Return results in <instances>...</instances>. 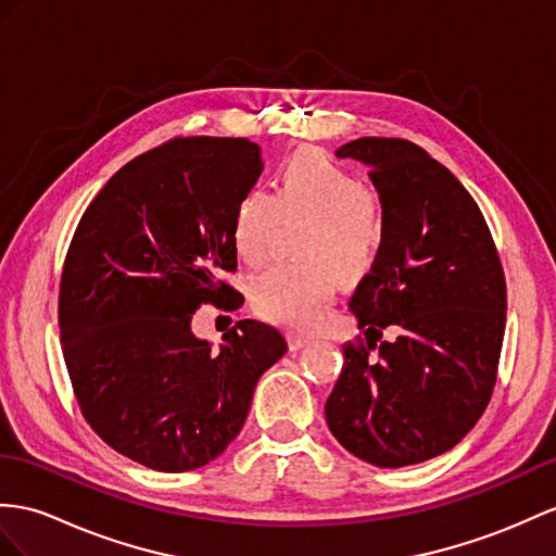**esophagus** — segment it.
I'll list each match as a JSON object with an SVG mask.
<instances>
[{
    "label": "esophagus",
    "mask_w": 556,
    "mask_h": 556,
    "mask_svg": "<svg viewBox=\"0 0 556 556\" xmlns=\"http://www.w3.org/2000/svg\"><path fill=\"white\" fill-rule=\"evenodd\" d=\"M308 342H311V340H308V337H304V334L288 332V344H290V349H292V351H300V349H304Z\"/></svg>",
    "instance_id": "esophagus-1"
}]
</instances>
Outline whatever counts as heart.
Wrapping results in <instances>:
<instances>
[{
    "instance_id": "b5f03b06",
    "label": "heart",
    "mask_w": 556,
    "mask_h": 556,
    "mask_svg": "<svg viewBox=\"0 0 556 556\" xmlns=\"http://www.w3.org/2000/svg\"><path fill=\"white\" fill-rule=\"evenodd\" d=\"M280 219H306L300 256L274 264L252 282V306L266 320L311 330L328 314L342 278H361L375 266L387 238L380 193L320 151H296L276 174L274 193L242 191L231 216V240L245 264H262Z\"/></svg>"
}]
</instances>
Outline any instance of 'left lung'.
Here are the masks:
<instances>
[{"mask_svg":"<svg viewBox=\"0 0 556 556\" xmlns=\"http://www.w3.org/2000/svg\"><path fill=\"white\" fill-rule=\"evenodd\" d=\"M337 157L370 167L387 238L349 302L365 340L342 346L325 417L365 463L417 465L463 441L493 396L507 318L503 264L467 188L419 146L363 137ZM384 327L400 332L394 343L381 342Z\"/></svg>","mask_w":556,"mask_h":556,"instance_id":"left-lung-1","label":"left lung"}]
</instances>
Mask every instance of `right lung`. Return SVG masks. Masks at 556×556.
I'll use <instances>...</instances> for the list:
<instances>
[{
    "instance_id": "add662e5",
    "label": "right lung",
    "mask_w": 556,
    "mask_h": 556,
    "mask_svg": "<svg viewBox=\"0 0 556 556\" xmlns=\"http://www.w3.org/2000/svg\"><path fill=\"white\" fill-rule=\"evenodd\" d=\"M248 139L179 137L127 162L79 219L65 254L59 328L75 399L97 434L143 467L188 471L238 434L260 377L288 351L238 320L212 349L202 304L233 296L231 216L260 179Z\"/></svg>"
}]
</instances>
